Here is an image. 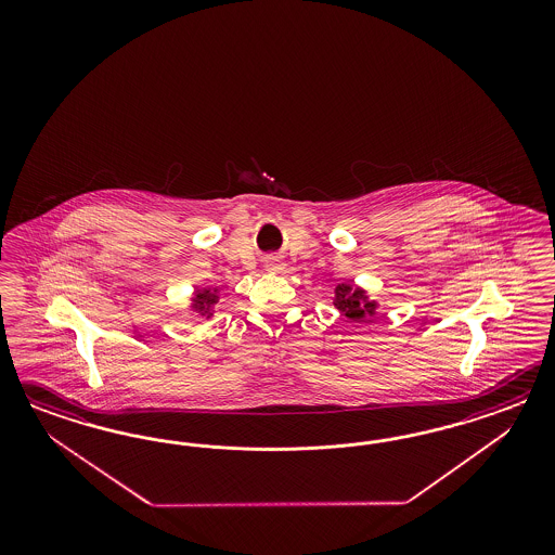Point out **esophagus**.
I'll use <instances>...</instances> for the list:
<instances>
[{"mask_svg": "<svg viewBox=\"0 0 555 555\" xmlns=\"http://www.w3.org/2000/svg\"><path fill=\"white\" fill-rule=\"evenodd\" d=\"M267 269L283 270L285 269V262L279 256H270V258H267Z\"/></svg>", "mask_w": 555, "mask_h": 555, "instance_id": "34e87169", "label": "esophagus"}]
</instances>
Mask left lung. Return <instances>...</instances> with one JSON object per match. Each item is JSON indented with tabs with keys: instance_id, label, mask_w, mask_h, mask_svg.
<instances>
[{
	"instance_id": "1",
	"label": "left lung",
	"mask_w": 555,
	"mask_h": 555,
	"mask_svg": "<svg viewBox=\"0 0 555 555\" xmlns=\"http://www.w3.org/2000/svg\"><path fill=\"white\" fill-rule=\"evenodd\" d=\"M337 311L350 321L370 320L376 315V301H370L364 288L353 286L352 283H341L336 286Z\"/></svg>"
}]
</instances>
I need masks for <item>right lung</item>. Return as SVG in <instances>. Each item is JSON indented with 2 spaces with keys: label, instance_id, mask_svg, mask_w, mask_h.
<instances>
[{
  "label": "right lung",
  "instance_id": "add662e5",
  "mask_svg": "<svg viewBox=\"0 0 555 555\" xmlns=\"http://www.w3.org/2000/svg\"><path fill=\"white\" fill-rule=\"evenodd\" d=\"M218 301V288H202V291L195 293L191 307H193V311H197L203 318H211L214 315V305Z\"/></svg>",
  "mask_w": 555,
  "mask_h": 555
}]
</instances>
